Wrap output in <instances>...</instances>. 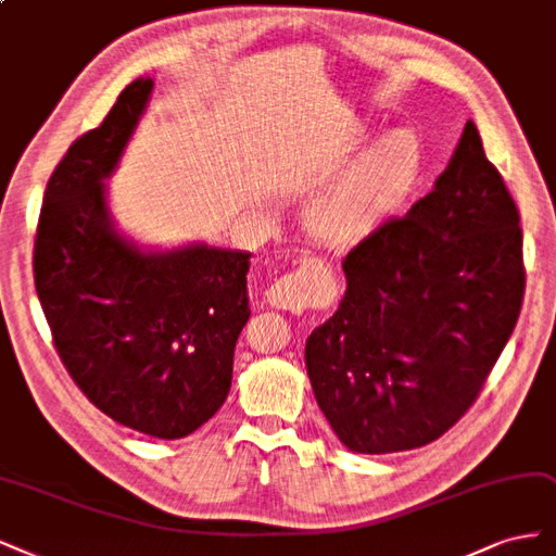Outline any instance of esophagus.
Masks as SVG:
<instances>
[{
	"instance_id": "obj_1",
	"label": "esophagus",
	"mask_w": 556,
	"mask_h": 556,
	"mask_svg": "<svg viewBox=\"0 0 556 556\" xmlns=\"http://www.w3.org/2000/svg\"><path fill=\"white\" fill-rule=\"evenodd\" d=\"M314 298V289L309 283V277L304 273H291L275 279L265 291V300L275 309H286L300 314Z\"/></svg>"
}]
</instances>
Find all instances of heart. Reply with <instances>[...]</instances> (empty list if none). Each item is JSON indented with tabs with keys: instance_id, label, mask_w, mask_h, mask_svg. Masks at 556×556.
<instances>
[{
	"instance_id": "b5f03b06",
	"label": "heart",
	"mask_w": 556,
	"mask_h": 556,
	"mask_svg": "<svg viewBox=\"0 0 556 556\" xmlns=\"http://www.w3.org/2000/svg\"><path fill=\"white\" fill-rule=\"evenodd\" d=\"M422 154V142L410 129L388 131L374 140L344 177L314 203L309 212L314 236L332 247L369 236L418 185Z\"/></svg>"
}]
</instances>
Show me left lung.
Instances as JSON below:
<instances>
[{
    "mask_svg": "<svg viewBox=\"0 0 556 556\" xmlns=\"http://www.w3.org/2000/svg\"><path fill=\"white\" fill-rule=\"evenodd\" d=\"M344 275L304 346L320 410L353 453L432 443L478 397L525 295L519 212L473 122L434 189L357 242Z\"/></svg>",
    "mask_w": 556,
    "mask_h": 556,
    "instance_id": "8db88e82",
    "label": "left lung"
}]
</instances>
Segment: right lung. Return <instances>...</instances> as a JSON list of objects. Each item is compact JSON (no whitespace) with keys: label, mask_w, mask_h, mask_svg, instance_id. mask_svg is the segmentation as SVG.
<instances>
[{"label":"right lung","mask_w":556,"mask_h":556,"mask_svg":"<svg viewBox=\"0 0 556 556\" xmlns=\"http://www.w3.org/2000/svg\"><path fill=\"white\" fill-rule=\"evenodd\" d=\"M154 80L122 89L99 129L50 175L34 244V283L58 353L87 400L154 439H182L228 397L249 320L252 254L191 242L146 247L113 219L117 170Z\"/></svg>","instance_id":"1"}]
</instances>
